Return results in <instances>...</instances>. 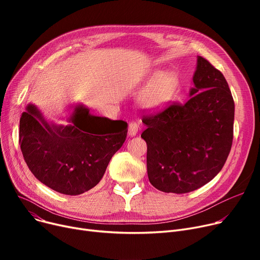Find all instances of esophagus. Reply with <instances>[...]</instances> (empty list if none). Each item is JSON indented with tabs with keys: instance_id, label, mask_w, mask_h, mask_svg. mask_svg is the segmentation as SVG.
<instances>
[{
	"instance_id": "esophagus-1",
	"label": "esophagus",
	"mask_w": 260,
	"mask_h": 260,
	"mask_svg": "<svg viewBox=\"0 0 260 260\" xmlns=\"http://www.w3.org/2000/svg\"><path fill=\"white\" fill-rule=\"evenodd\" d=\"M139 131V123L136 121H132L128 123V135L135 136Z\"/></svg>"
}]
</instances>
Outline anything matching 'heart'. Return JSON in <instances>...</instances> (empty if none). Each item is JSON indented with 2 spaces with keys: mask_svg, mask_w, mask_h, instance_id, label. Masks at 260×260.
I'll return each instance as SVG.
<instances>
[{
  "mask_svg": "<svg viewBox=\"0 0 260 260\" xmlns=\"http://www.w3.org/2000/svg\"><path fill=\"white\" fill-rule=\"evenodd\" d=\"M178 85V78L173 72L160 74L149 84L141 95V101L148 107H161L167 104Z\"/></svg>",
  "mask_w": 260,
  "mask_h": 260,
  "instance_id": "obj_1",
  "label": "heart"
}]
</instances>
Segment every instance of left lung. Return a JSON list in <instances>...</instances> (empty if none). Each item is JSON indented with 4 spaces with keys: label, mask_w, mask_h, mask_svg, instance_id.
<instances>
[{
    "label": "left lung",
    "mask_w": 260,
    "mask_h": 260,
    "mask_svg": "<svg viewBox=\"0 0 260 260\" xmlns=\"http://www.w3.org/2000/svg\"><path fill=\"white\" fill-rule=\"evenodd\" d=\"M193 81L186 103L172 102L142 117L148 179L166 193L185 194L210 182L233 143L235 106L225 78L198 57Z\"/></svg>",
    "instance_id": "left-lung-1"
}]
</instances>
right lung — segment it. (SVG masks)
I'll return each mask as SVG.
<instances>
[{
    "label": "right lung",
    "mask_w": 260,
    "mask_h": 260,
    "mask_svg": "<svg viewBox=\"0 0 260 260\" xmlns=\"http://www.w3.org/2000/svg\"><path fill=\"white\" fill-rule=\"evenodd\" d=\"M73 125H49L34 106L20 119L19 143L36 178L64 195H80L97 185L114 154L124 143L127 123L91 116L78 106Z\"/></svg>",
    "instance_id": "1"
}]
</instances>
